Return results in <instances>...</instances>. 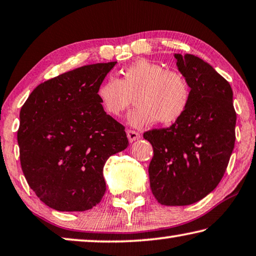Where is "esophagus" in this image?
I'll use <instances>...</instances> for the list:
<instances>
[{"instance_id": "esophagus-1", "label": "esophagus", "mask_w": 256, "mask_h": 256, "mask_svg": "<svg viewBox=\"0 0 256 256\" xmlns=\"http://www.w3.org/2000/svg\"><path fill=\"white\" fill-rule=\"evenodd\" d=\"M126 134H128V138L130 142H133V141L140 139V134H139V133L136 132V131H133V130H128Z\"/></svg>"}]
</instances>
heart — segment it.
Segmentation results:
<instances>
[{
    "label": "heart",
    "instance_id": "obj_1",
    "mask_svg": "<svg viewBox=\"0 0 256 256\" xmlns=\"http://www.w3.org/2000/svg\"><path fill=\"white\" fill-rule=\"evenodd\" d=\"M96 96L104 112L114 117L126 110L134 96L138 106L130 114L128 122L144 128L156 120L163 125L179 120L189 106L192 91L181 72L165 70L160 64L139 59L122 70V78L108 77Z\"/></svg>",
    "mask_w": 256,
    "mask_h": 256
}]
</instances>
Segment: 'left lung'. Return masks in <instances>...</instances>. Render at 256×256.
I'll list each match as a JSON object with an SVG mask.
<instances>
[{"label":"left lung","mask_w":256,"mask_h":256,"mask_svg":"<svg viewBox=\"0 0 256 256\" xmlns=\"http://www.w3.org/2000/svg\"><path fill=\"white\" fill-rule=\"evenodd\" d=\"M192 88L189 106L166 128L144 133L152 146V192L166 206L194 204L216 188L224 176L234 140L236 112L228 80L194 54H174Z\"/></svg>","instance_id":"obj_1"}]
</instances>
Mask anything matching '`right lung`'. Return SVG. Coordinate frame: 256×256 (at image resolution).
Segmentation results:
<instances>
[{
    "mask_svg": "<svg viewBox=\"0 0 256 256\" xmlns=\"http://www.w3.org/2000/svg\"><path fill=\"white\" fill-rule=\"evenodd\" d=\"M117 62L88 64L40 83L20 110L22 170L44 204L83 212L106 192L104 165L128 146L125 128L96 96Z\"/></svg>",
    "mask_w": 256,
    "mask_h": 256,
    "instance_id": "1",
    "label": "right lung"
}]
</instances>
